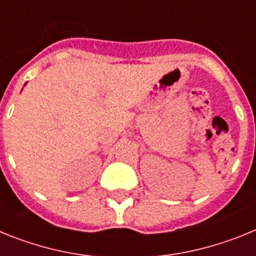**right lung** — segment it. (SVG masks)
<instances>
[{"label": "right lung", "mask_w": 256, "mask_h": 256, "mask_svg": "<svg viewBox=\"0 0 256 256\" xmlns=\"http://www.w3.org/2000/svg\"><path fill=\"white\" fill-rule=\"evenodd\" d=\"M24 86H26V84H24Z\"/></svg>", "instance_id": "obj_1"}]
</instances>
